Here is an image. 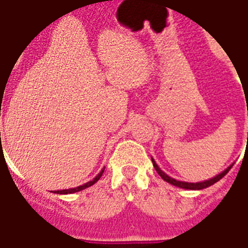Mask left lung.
I'll list each match as a JSON object with an SVG mask.
<instances>
[{"instance_id": "1", "label": "left lung", "mask_w": 248, "mask_h": 248, "mask_svg": "<svg viewBox=\"0 0 248 248\" xmlns=\"http://www.w3.org/2000/svg\"><path fill=\"white\" fill-rule=\"evenodd\" d=\"M248 137V134H247ZM153 160V166H154L155 170L158 172L159 176L164 180V181H167L168 184H170V185H174L177 186V187H181V189H189V190H202V189H206V187H208V186L214 185V184H216V182L218 181V180H221L224 176H225L228 172L230 170V168L233 167V164L230 167H228L225 170H222L221 173L217 174V176H215L214 178H210V180H207V181H202V182H184V181H177V180H174V178L170 177L168 174H166L164 172H163L160 168L158 167V164L155 163L154 159H151Z\"/></svg>"}]
</instances>
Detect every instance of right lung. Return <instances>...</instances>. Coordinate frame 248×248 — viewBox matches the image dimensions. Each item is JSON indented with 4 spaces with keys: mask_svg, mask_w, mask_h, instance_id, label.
Returning a JSON list of instances; mask_svg holds the SVG:
<instances>
[{
    "mask_svg": "<svg viewBox=\"0 0 248 248\" xmlns=\"http://www.w3.org/2000/svg\"><path fill=\"white\" fill-rule=\"evenodd\" d=\"M103 172H105V168H103V170H101V172H99V173H98L97 176H95V177L93 178V180H92V181L86 182V184H84V185L78 186V187H72V189L57 190V191H54V193H55V194H72V193H78V191H80V190H84V189H86V187H89V186L94 185V184H95V182H97L98 180L101 178V176H102Z\"/></svg>",
    "mask_w": 248,
    "mask_h": 248,
    "instance_id": "obj_1",
    "label": "right lung"
}]
</instances>
